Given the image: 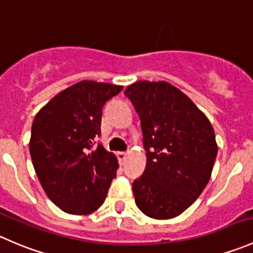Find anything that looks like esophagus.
I'll return each mask as SVG.
<instances>
[{"label": "esophagus", "instance_id": "1", "mask_svg": "<svg viewBox=\"0 0 253 253\" xmlns=\"http://www.w3.org/2000/svg\"><path fill=\"white\" fill-rule=\"evenodd\" d=\"M126 156H127V152H124V151H119V152H117V157H118L119 162H121L122 165H123V164H124V161H126Z\"/></svg>", "mask_w": 253, "mask_h": 253}]
</instances>
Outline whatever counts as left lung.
<instances>
[{"instance_id":"8db88e82","label":"left lung","mask_w":253,"mask_h":253,"mask_svg":"<svg viewBox=\"0 0 253 253\" xmlns=\"http://www.w3.org/2000/svg\"><path fill=\"white\" fill-rule=\"evenodd\" d=\"M124 94L141 121L145 171L132 182L135 203L154 219H172L201 196L217 154L214 129L196 104L169 82L139 81Z\"/></svg>"}]
</instances>
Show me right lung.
<instances>
[{
	"label": "right lung",
	"instance_id": "right-lung-1",
	"mask_svg": "<svg viewBox=\"0 0 253 253\" xmlns=\"http://www.w3.org/2000/svg\"><path fill=\"white\" fill-rule=\"evenodd\" d=\"M122 86L81 81L57 93L32 126L29 152L42 189L69 214H91L104 203L118 160L101 142L102 109Z\"/></svg>",
	"mask_w": 253,
	"mask_h": 253
}]
</instances>
